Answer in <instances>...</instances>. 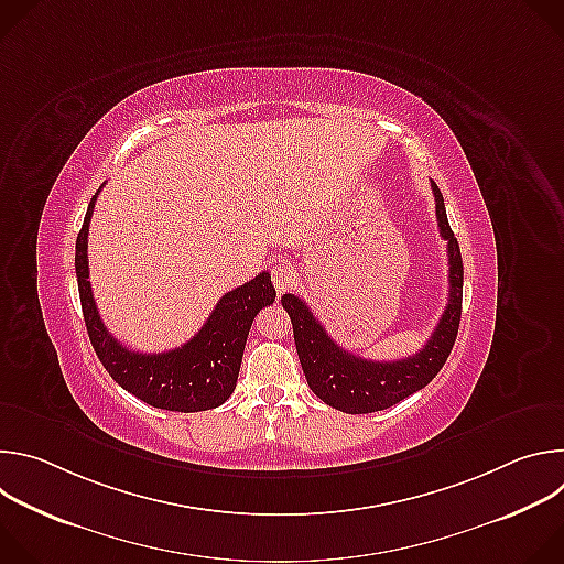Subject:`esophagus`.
<instances>
[{
    "label": "esophagus",
    "mask_w": 564,
    "mask_h": 564,
    "mask_svg": "<svg viewBox=\"0 0 564 564\" xmlns=\"http://www.w3.org/2000/svg\"><path fill=\"white\" fill-rule=\"evenodd\" d=\"M272 281H274V288L279 294L292 290V285H296L299 281V272L292 263H279L274 270H272Z\"/></svg>",
    "instance_id": "1"
}]
</instances>
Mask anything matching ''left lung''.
<instances>
[{"label": "left lung", "mask_w": 564, "mask_h": 564, "mask_svg": "<svg viewBox=\"0 0 564 564\" xmlns=\"http://www.w3.org/2000/svg\"><path fill=\"white\" fill-rule=\"evenodd\" d=\"M431 187L440 234L448 243V303L431 339L420 352L397 361L361 359L328 337L326 328L318 324L303 299L294 294L281 296V303L292 318L294 344L307 386L318 399H324L337 411L364 415L399 404L401 399L429 386L453 350L462 316L464 268L457 238L446 218L442 192L433 181Z\"/></svg>", "instance_id": "left-lung-1"}]
</instances>
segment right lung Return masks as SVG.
I'll use <instances>...</instances> for the list:
<instances>
[{
	"mask_svg": "<svg viewBox=\"0 0 564 564\" xmlns=\"http://www.w3.org/2000/svg\"><path fill=\"white\" fill-rule=\"evenodd\" d=\"M98 192L89 203L83 229L75 240L79 303L98 359L116 383L153 409L198 413L225 404L236 388L252 321L259 310L274 303L276 290L270 274L261 272L250 283L227 292L198 335L185 346L158 355L129 350L105 328L89 281V223Z\"/></svg>",
	"mask_w": 564,
	"mask_h": 564,
	"instance_id": "obj_1",
	"label": "right lung"
}]
</instances>
